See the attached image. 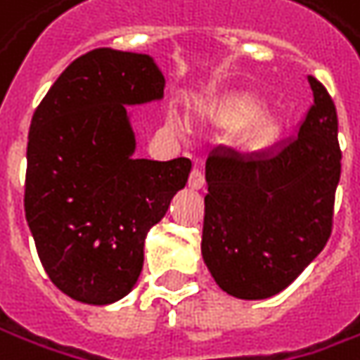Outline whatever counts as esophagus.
<instances>
[{
	"label": "esophagus",
	"instance_id": "obj_1",
	"mask_svg": "<svg viewBox=\"0 0 360 360\" xmlns=\"http://www.w3.org/2000/svg\"><path fill=\"white\" fill-rule=\"evenodd\" d=\"M189 187L191 189H203L205 187V177L199 169H193L191 175H189Z\"/></svg>",
	"mask_w": 360,
	"mask_h": 360
}]
</instances>
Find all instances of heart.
I'll list each match as a JSON object with an SVG mask.
<instances>
[{"mask_svg":"<svg viewBox=\"0 0 360 360\" xmlns=\"http://www.w3.org/2000/svg\"><path fill=\"white\" fill-rule=\"evenodd\" d=\"M215 111H217V117L225 125H229V127H241V125L251 123L253 119L261 115L263 103L253 94H239L233 95L229 99H225L223 103H219ZM171 125H175L177 129H183V123H181L179 119H171ZM277 129H279V125H277V121L273 117L259 119L253 125L251 133H249V139H247L249 147H253V149H263V147H266L269 143L275 139Z\"/></svg>","mask_w":360,"mask_h":360,"instance_id":"obj_1","label":"heart"}]
</instances>
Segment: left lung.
Wrapping results in <instances>:
<instances>
[{
    "label": "left lung",
    "instance_id": "left-lung-1",
    "mask_svg": "<svg viewBox=\"0 0 360 360\" xmlns=\"http://www.w3.org/2000/svg\"><path fill=\"white\" fill-rule=\"evenodd\" d=\"M297 135L261 155L207 157L201 253L223 291L261 301L287 289L327 245L341 177L337 109L315 77Z\"/></svg>",
    "mask_w": 360,
    "mask_h": 360
}]
</instances>
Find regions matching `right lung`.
<instances>
[{"label": "right lung", "instance_id": "add662e5", "mask_svg": "<svg viewBox=\"0 0 360 360\" xmlns=\"http://www.w3.org/2000/svg\"><path fill=\"white\" fill-rule=\"evenodd\" d=\"M163 89L151 57L101 47L69 63L33 113L25 219L45 273L79 303H115L135 287L147 233L189 179L187 157H133L127 107Z\"/></svg>", "mask_w": 360, "mask_h": 360}]
</instances>
